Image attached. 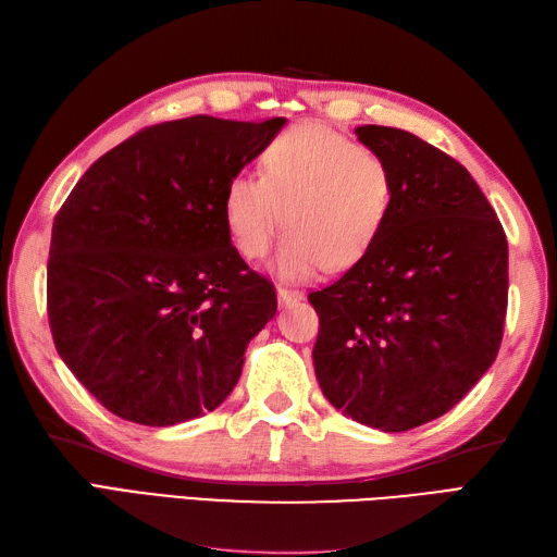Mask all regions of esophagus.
I'll use <instances>...</instances> for the list:
<instances>
[{"label":"esophagus","instance_id":"1","mask_svg":"<svg viewBox=\"0 0 557 557\" xmlns=\"http://www.w3.org/2000/svg\"><path fill=\"white\" fill-rule=\"evenodd\" d=\"M304 299V294L299 292V289H292V287H277V301H280V306H292V304H296V301H301Z\"/></svg>","mask_w":557,"mask_h":557}]
</instances>
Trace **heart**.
<instances>
[{
	"mask_svg": "<svg viewBox=\"0 0 557 557\" xmlns=\"http://www.w3.org/2000/svg\"><path fill=\"white\" fill-rule=\"evenodd\" d=\"M263 177L235 175L225 187V225L237 249L261 258L277 232L275 273L306 280L342 273L372 251L394 209L392 165L325 125H299L263 151Z\"/></svg>",
	"mask_w": 557,
	"mask_h": 557,
	"instance_id": "heart-1",
	"label": "heart"
}]
</instances>
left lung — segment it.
Here are the masks:
<instances>
[{"mask_svg": "<svg viewBox=\"0 0 557 557\" xmlns=\"http://www.w3.org/2000/svg\"><path fill=\"white\" fill-rule=\"evenodd\" d=\"M392 165L394 209L372 251L308 294L320 315L315 377L372 430L442 418L482 380L503 339L508 239L472 175L398 127H356Z\"/></svg>", "mask_w": 557, "mask_h": 557, "instance_id": "left-lung-1", "label": "left lung"}]
</instances>
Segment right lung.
Wrapping results in <instances>:
<instances>
[{"label": "right lung", "instance_id": "obj_1", "mask_svg": "<svg viewBox=\"0 0 557 557\" xmlns=\"http://www.w3.org/2000/svg\"><path fill=\"white\" fill-rule=\"evenodd\" d=\"M284 123L151 125L89 165L61 206L47 263L51 337L113 416L171 426L235 389L277 296L232 247L223 197Z\"/></svg>", "mask_w": 557, "mask_h": 557}]
</instances>
